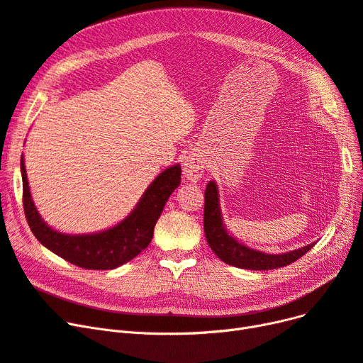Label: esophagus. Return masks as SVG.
I'll use <instances>...</instances> for the list:
<instances>
[{"label": "esophagus", "instance_id": "obj_1", "mask_svg": "<svg viewBox=\"0 0 363 363\" xmlns=\"http://www.w3.org/2000/svg\"><path fill=\"white\" fill-rule=\"evenodd\" d=\"M204 165H206V160L203 159L201 155L192 153L189 156H186V159L183 160L184 179L192 182V183H196L199 179L203 177Z\"/></svg>", "mask_w": 363, "mask_h": 363}]
</instances>
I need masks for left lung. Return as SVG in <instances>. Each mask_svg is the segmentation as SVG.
Returning <instances> with one entry per match:
<instances>
[{
    "mask_svg": "<svg viewBox=\"0 0 363 363\" xmlns=\"http://www.w3.org/2000/svg\"><path fill=\"white\" fill-rule=\"evenodd\" d=\"M204 204V233L208 246L219 259L230 266L247 270H272L289 266L305 255L315 243L294 249L284 254H267L249 247L239 242L225 227L219 204V189L215 180H210L206 187Z\"/></svg>",
    "mask_w": 363,
    "mask_h": 363,
    "instance_id": "8db88e82",
    "label": "left lung"
}]
</instances>
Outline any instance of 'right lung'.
<instances>
[{
  "label": "right lung",
  "instance_id": "1",
  "mask_svg": "<svg viewBox=\"0 0 363 363\" xmlns=\"http://www.w3.org/2000/svg\"><path fill=\"white\" fill-rule=\"evenodd\" d=\"M21 172L25 216L35 239L55 255L90 270L116 269L140 255L152 242L162 210L182 180L180 165H172L148 184L135 208L114 227L89 234H66L49 227L37 210L30 192L23 155Z\"/></svg>",
  "mask_w": 363,
  "mask_h": 363
}]
</instances>
